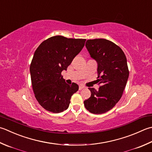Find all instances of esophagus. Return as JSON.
<instances>
[{"mask_svg": "<svg viewBox=\"0 0 152 152\" xmlns=\"http://www.w3.org/2000/svg\"><path fill=\"white\" fill-rule=\"evenodd\" d=\"M84 88H85V87L84 86H82V85H80L79 86V90H82V89H84Z\"/></svg>", "mask_w": 152, "mask_h": 152, "instance_id": "obj_1", "label": "esophagus"}]
</instances>
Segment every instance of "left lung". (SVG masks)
<instances>
[{"label": "left lung", "instance_id": "left-lung-1", "mask_svg": "<svg viewBox=\"0 0 152 152\" xmlns=\"http://www.w3.org/2000/svg\"><path fill=\"white\" fill-rule=\"evenodd\" d=\"M86 47L97 62V80L102 86L99 90L89 88L91 96L84 106L91 113H105L118 103L126 87L129 76L126 56L119 47L105 39L87 40Z\"/></svg>", "mask_w": 152, "mask_h": 152}]
</instances>
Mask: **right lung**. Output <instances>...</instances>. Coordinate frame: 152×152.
Masks as SVG:
<instances>
[{
    "label": "right lung",
    "instance_id": "right-lung-1",
    "mask_svg": "<svg viewBox=\"0 0 152 152\" xmlns=\"http://www.w3.org/2000/svg\"><path fill=\"white\" fill-rule=\"evenodd\" d=\"M84 39H70L56 35L40 44L34 55L29 68L33 90L41 106L58 113L66 110L78 85H69L61 72L66 70L74 58L85 45Z\"/></svg>",
    "mask_w": 152,
    "mask_h": 152
}]
</instances>
